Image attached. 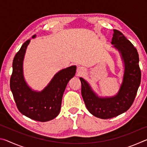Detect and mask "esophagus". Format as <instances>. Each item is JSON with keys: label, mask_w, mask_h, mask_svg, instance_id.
Here are the masks:
<instances>
[{"label": "esophagus", "mask_w": 147, "mask_h": 147, "mask_svg": "<svg viewBox=\"0 0 147 147\" xmlns=\"http://www.w3.org/2000/svg\"><path fill=\"white\" fill-rule=\"evenodd\" d=\"M84 72H85V69L82 67H79L77 69V73H78V74H83Z\"/></svg>", "instance_id": "esophagus-1"}]
</instances>
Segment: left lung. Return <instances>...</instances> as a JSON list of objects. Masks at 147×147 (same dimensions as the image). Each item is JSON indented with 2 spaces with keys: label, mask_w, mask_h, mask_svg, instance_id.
Listing matches in <instances>:
<instances>
[{
  "label": "left lung",
  "mask_w": 147,
  "mask_h": 147,
  "mask_svg": "<svg viewBox=\"0 0 147 147\" xmlns=\"http://www.w3.org/2000/svg\"><path fill=\"white\" fill-rule=\"evenodd\" d=\"M111 44L120 54L124 67L118 93L112 96H98L88 82L80 78L87 109L93 115L102 119L115 117L127 111L134 102L141 82L139 54L132 43L120 31L113 30Z\"/></svg>",
  "instance_id": "1"
}]
</instances>
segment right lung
<instances>
[{"label": "right lung", "instance_id": "1", "mask_svg": "<svg viewBox=\"0 0 147 147\" xmlns=\"http://www.w3.org/2000/svg\"><path fill=\"white\" fill-rule=\"evenodd\" d=\"M34 35L32 38H36ZM28 39L21 46L14 57L10 78V89L17 108L23 115L35 121H51L60 112L63 94L69 81L75 75L76 67L72 65L58 72L45 88L35 91L24 79L23 61Z\"/></svg>", "mask_w": 147, "mask_h": 147}]
</instances>
